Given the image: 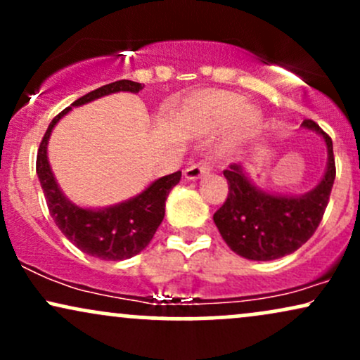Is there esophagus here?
Segmentation results:
<instances>
[{
	"label": "esophagus",
	"instance_id": "1",
	"mask_svg": "<svg viewBox=\"0 0 360 360\" xmlns=\"http://www.w3.org/2000/svg\"><path fill=\"white\" fill-rule=\"evenodd\" d=\"M210 172V164L208 162H198L193 164V166H188L184 169V179L186 181H196L200 177Z\"/></svg>",
	"mask_w": 360,
	"mask_h": 360
}]
</instances>
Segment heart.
<instances>
[{
	"label": "heart",
	"mask_w": 360,
	"mask_h": 360,
	"mask_svg": "<svg viewBox=\"0 0 360 360\" xmlns=\"http://www.w3.org/2000/svg\"><path fill=\"white\" fill-rule=\"evenodd\" d=\"M257 123V111L245 106L240 96L225 91H210L194 106V127L205 135L229 128L230 140H242L249 137Z\"/></svg>",
	"instance_id": "heart-1"
}]
</instances>
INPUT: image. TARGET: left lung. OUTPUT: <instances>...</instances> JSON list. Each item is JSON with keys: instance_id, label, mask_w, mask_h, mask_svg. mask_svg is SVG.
Masks as SVG:
<instances>
[{"instance_id": "1", "label": "left lung", "mask_w": 360, "mask_h": 360, "mask_svg": "<svg viewBox=\"0 0 360 360\" xmlns=\"http://www.w3.org/2000/svg\"><path fill=\"white\" fill-rule=\"evenodd\" d=\"M301 128L315 131L326 146L325 172L309 191H266L250 179L243 164H233L223 172L229 181V196L213 214V221L226 245L243 259L274 260L292 254L320 225L335 181L333 143L311 120H304Z\"/></svg>"}]
</instances>
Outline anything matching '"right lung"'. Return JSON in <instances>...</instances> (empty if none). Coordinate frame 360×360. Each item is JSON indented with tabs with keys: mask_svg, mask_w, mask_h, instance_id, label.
Listing matches in <instances>:
<instances>
[{
	"mask_svg": "<svg viewBox=\"0 0 360 360\" xmlns=\"http://www.w3.org/2000/svg\"><path fill=\"white\" fill-rule=\"evenodd\" d=\"M143 86L134 81H117L91 91L57 115L45 131L39 154H37V176L47 201L51 217L62 233L77 249L101 260H125L142 252L150 243L157 229L164 220L166 200L171 189L179 183L181 171L152 181L146 189L120 203L88 208L79 206L65 196L53 176L49 162L47 147L52 130L72 108L110 96L115 93H134Z\"/></svg>",
	"mask_w": 360,
	"mask_h": 360,
	"instance_id": "1",
	"label": "right lung"
}]
</instances>
